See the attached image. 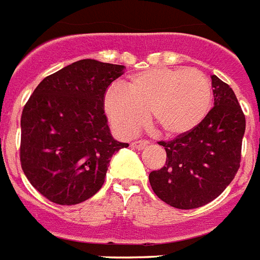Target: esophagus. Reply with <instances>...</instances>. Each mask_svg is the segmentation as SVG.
<instances>
[{
	"mask_svg": "<svg viewBox=\"0 0 260 260\" xmlns=\"http://www.w3.org/2000/svg\"><path fill=\"white\" fill-rule=\"evenodd\" d=\"M147 145H149L147 141H134V142H132V147L133 149H136V150H142V149H145Z\"/></svg>",
	"mask_w": 260,
	"mask_h": 260,
	"instance_id": "1",
	"label": "esophagus"
}]
</instances>
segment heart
<instances>
[{
	"label": "heart",
	"instance_id": "heart-1",
	"mask_svg": "<svg viewBox=\"0 0 260 260\" xmlns=\"http://www.w3.org/2000/svg\"><path fill=\"white\" fill-rule=\"evenodd\" d=\"M212 83L194 68H147L133 74L119 86L106 91L102 106L106 118L120 138H130L146 123L164 137L185 136L208 115Z\"/></svg>",
	"mask_w": 260,
	"mask_h": 260
}]
</instances>
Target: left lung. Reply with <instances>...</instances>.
Returning a JSON list of instances; mask_svg holds the SVG:
<instances>
[{
    "mask_svg": "<svg viewBox=\"0 0 260 260\" xmlns=\"http://www.w3.org/2000/svg\"><path fill=\"white\" fill-rule=\"evenodd\" d=\"M211 79L213 109L190 133L158 142L165 147V166L149 174L155 194L174 208H199L215 200L240 166L246 118L231 87L216 75Z\"/></svg>",
    "mask_w": 260,
    "mask_h": 260,
    "instance_id": "1",
    "label": "left lung"
}]
</instances>
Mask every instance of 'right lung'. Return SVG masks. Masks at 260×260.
Wrapping results in <instances>:
<instances>
[{
    "label": "right lung",
    "mask_w": 260,
    "mask_h": 260,
    "mask_svg": "<svg viewBox=\"0 0 260 260\" xmlns=\"http://www.w3.org/2000/svg\"><path fill=\"white\" fill-rule=\"evenodd\" d=\"M124 66L84 59L49 75L33 91L21 115L20 159L25 176L52 203L74 205L102 188L114 140L102 101Z\"/></svg>",
    "instance_id": "right-lung-1"
}]
</instances>
